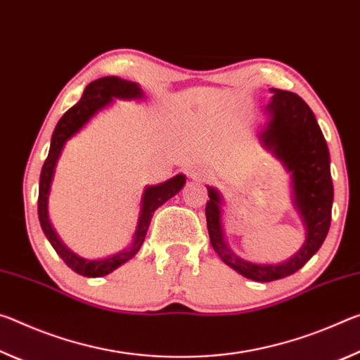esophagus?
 Listing matches in <instances>:
<instances>
[{"instance_id": "34e87169", "label": "esophagus", "mask_w": 360, "mask_h": 360, "mask_svg": "<svg viewBox=\"0 0 360 360\" xmlns=\"http://www.w3.org/2000/svg\"><path fill=\"white\" fill-rule=\"evenodd\" d=\"M191 176L194 180H202V181H209L212 179V174L207 172V170H196V172H191Z\"/></svg>"}]
</instances>
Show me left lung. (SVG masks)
<instances>
[{
  "mask_svg": "<svg viewBox=\"0 0 360 360\" xmlns=\"http://www.w3.org/2000/svg\"><path fill=\"white\" fill-rule=\"evenodd\" d=\"M273 92L266 105L268 122L260 134L264 148L284 164L290 172L293 205L306 229V239L295 255L278 264H258L243 260L229 249L221 226V194L207 186L209 201L205 219L210 244L228 266L244 278L271 282L287 278L304 266L321 249L332 220L333 184L330 175V155L316 116L297 94L269 89Z\"/></svg>",
  "mask_w": 360,
  "mask_h": 360,
  "instance_id": "1",
  "label": "left lung"
}]
</instances>
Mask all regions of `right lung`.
Wrapping results in <instances>:
<instances>
[{
  "mask_svg": "<svg viewBox=\"0 0 360 360\" xmlns=\"http://www.w3.org/2000/svg\"><path fill=\"white\" fill-rule=\"evenodd\" d=\"M143 97V91L140 89L137 82L121 79L117 76H105L92 81L89 86L86 87L82 92L81 100L76 105H73L67 113H65L60 121L57 122V126L52 132L51 139V148L49 155H47L44 166L41 169L39 175V194H38V217L41 228L46 234V238L49 239L51 245L54 247V250L58 253V257L62 258L68 268H72L75 273L86 278H100V276H107L111 271L120 268L121 264L131 260L132 257L137 255L141 244H143L146 231L150 228V221L153 219V214L158 207L169 201L170 198L175 196L181 188L185 185V175L179 174L172 176V179L164 181V184L146 186L143 194H141V202H140V214L137 228H135L132 244L116 255H111L108 258H102V260H86L79 255H76L65 245L60 238H58L54 228L51 225L49 220V212H47V202H49V193L52 179L56 174V166L58 158L62 155V150L67 140L73 137L76 132H79L87 122H89L94 115H97L100 110L113 102V98H141Z\"/></svg>",
  "mask_w": 360,
  "mask_h": 360,
  "instance_id": "add662e5",
  "label": "right lung"
}]
</instances>
